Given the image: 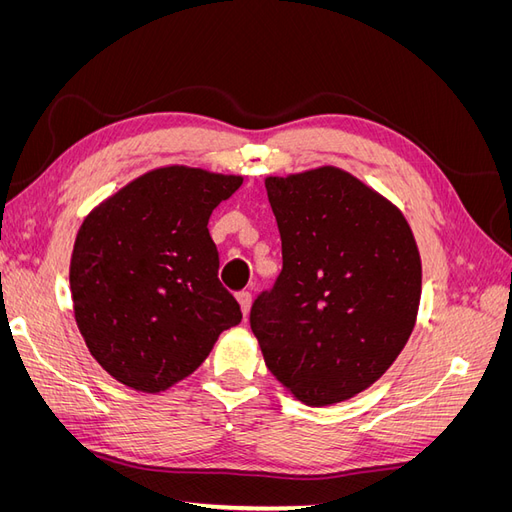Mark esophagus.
<instances>
[{
  "label": "esophagus",
  "mask_w": 512,
  "mask_h": 512,
  "mask_svg": "<svg viewBox=\"0 0 512 512\" xmlns=\"http://www.w3.org/2000/svg\"><path fill=\"white\" fill-rule=\"evenodd\" d=\"M237 301L241 305V312L247 316V312H250V305H252V294L247 290H241V292H237Z\"/></svg>",
  "instance_id": "1"
}]
</instances>
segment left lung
<instances>
[{
	"label": "left lung",
	"instance_id": "1",
	"mask_svg": "<svg viewBox=\"0 0 512 512\" xmlns=\"http://www.w3.org/2000/svg\"><path fill=\"white\" fill-rule=\"evenodd\" d=\"M284 267L250 324L275 380L305 406L369 389L408 344L421 254L389 198L337 166L267 177Z\"/></svg>",
	"mask_w": 512,
	"mask_h": 512
}]
</instances>
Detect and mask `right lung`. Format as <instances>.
Instances as JSON below:
<instances>
[{
	"instance_id": "add662e5",
	"label": "right lung",
	"mask_w": 512,
	"mask_h": 512,
	"mask_svg": "<svg viewBox=\"0 0 512 512\" xmlns=\"http://www.w3.org/2000/svg\"><path fill=\"white\" fill-rule=\"evenodd\" d=\"M241 175L170 164L123 185L89 211L70 258L74 320L117 382L162 393L200 367L241 322L218 280L211 211Z\"/></svg>"
}]
</instances>
